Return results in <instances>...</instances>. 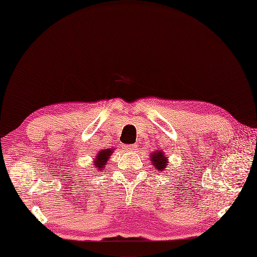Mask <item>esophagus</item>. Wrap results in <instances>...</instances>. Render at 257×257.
<instances>
[{
    "label": "esophagus",
    "instance_id": "34e87169",
    "mask_svg": "<svg viewBox=\"0 0 257 257\" xmlns=\"http://www.w3.org/2000/svg\"><path fill=\"white\" fill-rule=\"evenodd\" d=\"M124 149L127 150V151H135V150H137V145H134V144L125 145V147H124Z\"/></svg>",
    "mask_w": 257,
    "mask_h": 257
}]
</instances>
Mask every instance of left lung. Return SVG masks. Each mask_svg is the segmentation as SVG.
Instances as JSON below:
<instances>
[{
	"instance_id": "8db88e82",
	"label": "left lung",
	"mask_w": 257,
	"mask_h": 257,
	"mask_svg": "<svg viewBox=\"0 0 257 257\" xmlns=\"http://www.w3.org/2000/svg\"><path fill=\"white\" fill-rule=\"evenodd\" d=\"M151 161L153 163V165L155 166V168H158L160 172H162L163 169L166 168V163H167V158L165 157L163 152L158 151L154 152L151 155Z\"/></svg>"
}]
</instances>
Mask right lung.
<instances>
[{
    "instance_id": "right-lung-1",
    "label": "right lung",
    "mask_w": 257,
    "mask_h": 257,
    "mask_svg": "<svg viewBox=\"0 0 257 257\" xmlns=\"http://www.w3.org/2000/svg\"><path fill=\"white\" fill-rule=\"evenodd\" d=\"M111 153H112V151L110 149H107V150L100 151L97 154V157L95 159V164H96L97 169H99V170L103 169V167L106 165V163L108 161V158L110 157Z\"/></svg>"
}]
</instances>
